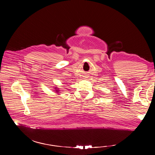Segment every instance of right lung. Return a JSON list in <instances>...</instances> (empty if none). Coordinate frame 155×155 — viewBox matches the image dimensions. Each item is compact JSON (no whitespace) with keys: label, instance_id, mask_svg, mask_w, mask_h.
Returning <instances> with one entry per match:
<instances>
[{"label":"right lung","instance_id":"obj_1","mask_svg":"<svg viewBox=\"0 0 155 155\" xmlns=\"http://www.w3.org/2000/svg\"><path fill=\"white\" fill-rule=\"evenodd\" d=\"M54 89H55V92H57V93H58V94H59V93H60V90L59 89V88H58V87H55L54 88Z\"/></svg>","mask_w":155,"mask_h":155}]
</instances>
